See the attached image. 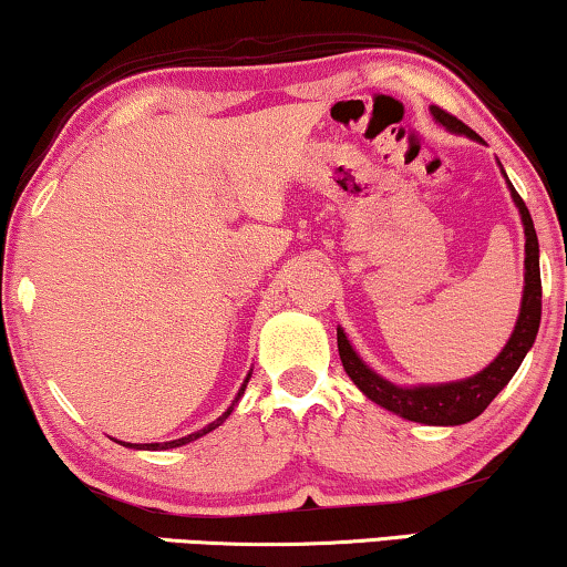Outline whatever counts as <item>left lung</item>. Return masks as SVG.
<instances>
[{
  "label": "left lung",
  "instance_id": "1",
  "mask_svg": "<svg viewBox=\"0 0 567 567\" xmlns=\"http://www.w3.org/2000/svg\"><path fill=\"white\" fill-rule=\"evenodd\" d=\"M432 117L440 122L442 127H447L450 133L467 135L473 141L483 143L478 135L473 133L471 127L461 122L453 114L440 110V106H430ZM504 174V168H502ZM506 176V174H504ZM508 192H512V199L522 215L524 225V293H522V309L519 319H516V327L508 338L506 348L498 352L494 363L483 368L481 373L471 375V379L453 381V383H437V385H396L391 381L381 379L379 373H373L363 360L358 358V352L352 350L350 340L344 338V332L338 327V350L344 373L350 375L352 383L358 385L360 391L365 393L368 399L375 401V404L389 409V412L404 416L409 422H422V424H442V426H455L465 424L478 416L483 409H486L491 401L496 399V393L504 389V385L512 381L516 368L522 365L524 355H527L532 344H535L537 330H539V317H543V281H539V243L535 233V223H532V215L527 204L512 182L506 178Z\"/></svg>",
  "mask_w": 567,
  "mask_h": 567
}]
</instances>
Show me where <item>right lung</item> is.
I'll return each mask as SVG.
<instances>
[{"instance_id":"add662e5","label":"right lung","mask_w":567,"mask_h":567,"mask_svg":"<svg viewBox=\"0 0 567 567\" xmlns=\"http://www.w3.org/2000/svg\"><path fill=\"white\" fill-rule=\"evenodd\" d=\"M248 381H250V373H248V379L243 381V385H240V391H237V396H235V401H233V406L227 409V412L219 416L217 422H212V424H207L204 426V430H199V432H194V434H186V437H182V440H171V442H147V445H133V442H127L125 447H137V450H171V447H182V445H186V442H194V440H199L202 434H207V432H212V430H217L219 424H223L227 416H229V412H233L235 409V404L237 401H240V396L245 393V385H248Z\"/></svg>"}]
</instances>
